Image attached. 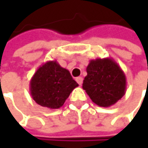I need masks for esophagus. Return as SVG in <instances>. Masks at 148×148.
<instances>
[{"instance_id":"1","label":"esophagus","mask_w":148,"mask_h":148,"mask_svg":"<svg viewBox=\"0 0 148 148\" xmlns=\"http://www.w3.org/2000/svg\"><path fill=\"white\" fill-rule=\"evenodd\" d=\"M76 81H77V83L80 86V85L82 84V82H83V78H82V77H77V78H76Z\"/></svg>"}]
</instances>
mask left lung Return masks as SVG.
<instances>
[{"label":"left lung","instance_id":"8db88e82","mask_svg":"<svg viewBox=\"0 0 148 148\" xmlns=\"http://www.w3.org/2000/svg\"><path fill=\"white\" fill-rule=\"evenodd\" d=\"M82 87L94 103L110 107L126 92V76L112 58L91 60Z\"/></svg>","mask_w":148,"mask_h":148}]
</instances>
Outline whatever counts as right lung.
<instances>
[{
	"instance_id": "1",
	"label": "right lung",
	"mask_w": 148,
	"mask_h": 148,
	"mask_svg": "<svg viewBox=\"0 0 148 148\" xmlns=\"http://www.w3.org/2000/svg\"><path fill=\"white\" fill-rule=\"evenodd\" d=\"M79 85L69 71L56 61H49L40 66L30 81L33 100L43 107L59 109Z\"/></svg>"
}]
</instances>
